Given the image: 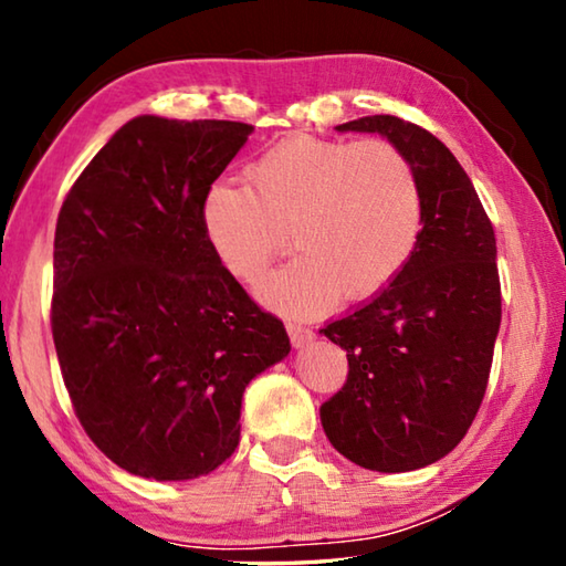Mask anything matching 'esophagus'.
I'll list each match as a JSON object with an SVG mask.
<instances>
[{"label": "esophagus", "mask_w": 566, "mask_h": 566, "mask_svg": "<svg viewBox=\"0 0 566 566\" xmlns=\"http://www.w3.org/2000/svg\"><path fill=\"white\" fill-rule=\"evenodd\" d=\"M286 332H290V339L294 347H304V344H310L314 339V332L300 327V324H286Z\"/></svg>", "instance_id": "1"}]
</instances>
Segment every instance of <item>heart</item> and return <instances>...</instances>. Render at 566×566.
Listing matches in <instances>:
<instances>
[{"label":"heart","mask_w":566,"mask_h":566,"mask_svg":"<svg viewBox=\"0 0 566 566\" xmlns=\"http://www.w3.org/2000/svg\"><path fill=\"white\" fill-rule=\"evenodd\" d=\"M249 187L219 181L202 202L217 262L252 284L282 249L296 252L262 284L274 310L312 317L334 296L379 294L415 254L424 199L405 151L381 139L286 137L247 167Z\"/></svg>","instance_id":"obj_1"}]
</instances>
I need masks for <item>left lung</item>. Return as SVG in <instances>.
<instances>
[{"instance_id": "left-lung-1", "label": "left lung", "mask_w": 566, "mask_h": 566, "mask_svg": "<svg viewBox=\"0 0 566 566\" xmlns=\"http://www.w3.org/2000/svg\"><path fill=\"white\" fill-rule=\"evenodd\" d=\"M419 177L424 224L409 264L375 300L322 334L347 352L344 387L319 409L324 434L371 472H411L462 442L490 381L502 322L494 227L472 179L432 132L375 114Z\"/></svg>"}]
</instances>
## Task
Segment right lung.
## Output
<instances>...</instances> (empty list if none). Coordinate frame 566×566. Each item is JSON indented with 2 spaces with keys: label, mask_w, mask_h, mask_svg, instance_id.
Masks as SVG:
<instances>
[{
  "label": "right lung",
  "mask_w": 566,
  "mask_h": 566,
  "mask_svg": "<svg viewBox=\"0 0 566 566\" xmlns=\"http://www.w3.org/2000/svg\"><path fill=\"white\" fill-rule=\"evenodd\" d=\"M252 124L142 114L66 195L54 232L52 337L84 432L129 474L181 482L239 444L249 381L290 354L284 324L217 262L212 181Z\"/></svg>",
  "instance_id": "right-lung-1"
}]
</instances>
